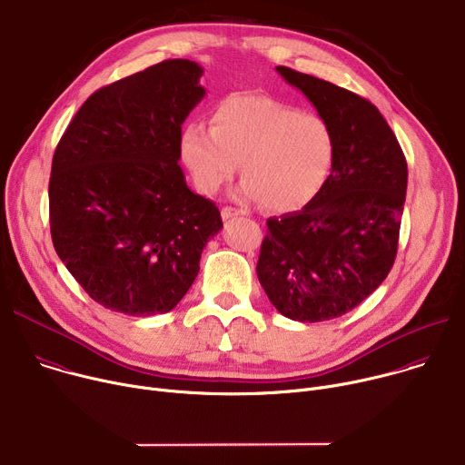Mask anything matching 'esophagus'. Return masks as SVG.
Instances as JSON below:
<instances>
[{"instance_id":"esophagus-1","label":"esophagus","mask_w":465,"mask_h":465,"mask_svg":"<svg viewBox=\"0 0 465 465\" xmlns=\"http://www.w3.org/2000/svg\"><path fill=\"white\" fill-rule=\"evenodd\" d=\"M221 215H223V221H230L232 217H237V215H244V213H242V211L235 209V207H223Z\"/></svg>"}]
</instances>
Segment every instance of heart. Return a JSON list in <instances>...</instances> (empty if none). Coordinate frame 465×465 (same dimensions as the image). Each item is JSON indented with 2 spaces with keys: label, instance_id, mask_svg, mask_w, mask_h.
Segmentation results:
<instances>
[{
  "label": "heart",
  "instance_id": "heart-1",
  "mask_svg": "<svg viewBox=\"0 0 465 465\" xmlns=\"http://www.w3.org/2000/svg\"><path fill=\"white\" fill-rule=\"evenodd\" d=\"M180 150L200 193L215 194L241 163L237 196L276 211L313 202L335 163V139L324 118L260 94L223 100L211 113V128L189 122Z\"/></svg>",
  "mask_w": 465,
  "mask_h": 465
}]
</instances>
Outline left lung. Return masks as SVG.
Here are the masks:
<instances>
[{"mask_svg": "<svg viewBox=\"0 0 465 465\" xmlns=\"http://www.w3.org/2000/svg\"><path fill=\"white\" fill-rule=\"evenodd\" d=\"M276 70L330 125L335 163L313 202L267 221L256 271L282 315L321 322L360 306L390 274L408 164L386 118L369 100L287 66Z\"/></svg>", "mask_w": 465, "mask_h": 465, "instance_id": "8db88e82", "label": "left lung"}]
</instances>
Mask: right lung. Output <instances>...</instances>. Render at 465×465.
I'll return each mask as SVG.
<instances>
[{
    "label": "right lung",
    "instance_id": "right-lung-1",
    "mask_svg": "<svg viewBox=\"0 0 465 465\" xmlns=\"http://www.w3.org/2000/svg\"><path fill=\"white\" fill-rule=\"evenodd\" d=\"M203 68L168 59L96 91L72 118L52 163L57 256L107 310L148 317L185 297L219 207L182 166V124L205 96Z\"/></svg>",
    "mask_w": 465,
    "mask_h": 465
}]
</instances>
